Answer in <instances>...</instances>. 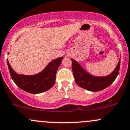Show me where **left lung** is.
<instances>
[{
    "instance_id": "1",
    "label": "left lung",
    "mask_w": 130,
    "mask_h": 130,
    "mask_svg": "<svg viewBox=\"0 0 130 130\" xmlns=\"http://www.w3.org/2000/svg\"><path fill=\"white\" fill-rule=\"evenodd\" d=\"M71 60L73 76L76 84L89 91H98L107 88L115 81L119 73L120 60L111 74L106 76H95L85 72L77 61L72 58Z\"/></svg>"
}]
</instances>
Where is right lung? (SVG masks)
Instances as JSON below:
<instances>
[{"mask_svg": "<svg viewBox=\"0 0 130 130\" xmlns=\"http://www.w3.org/2000/svg\"><path fill=\"white\" fill-rule=\"evenodd\" d=\"M63 58V57H59L50 61L42 72L34 75L17 74L11 67L8 60L7 61L11 78L17 86L30 93L37 94L47 91L54 85L57 70Z\"/></svg>", "mask_w": 130, "mask_h": 130, "instance_id": "obj_1", "label": "right lung"}]
</instances>
